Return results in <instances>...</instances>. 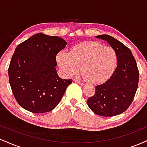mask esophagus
I'll use <instances>...</instances> for the list:
<instances>
[{"label":"esophagus","mask_w":147,"mask_h":147,"mask_svg":"<svg viewBox=\"0 0 147 147\" xmlns=\"http://www.w3.org/2000/svg\"><path fill=\"white\" fill-rule=\"evenodd\" d=\"M75 82H76V83H77L78 84H79V85H82V86H84V83H82V82H81L79 80H77V79H76Z\"/></svg>","instance_id":"obj_1"}]
</instances>
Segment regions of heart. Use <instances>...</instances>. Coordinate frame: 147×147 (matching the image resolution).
<instances>
[{
    "mask_svg": "<svg viewBox=\"0 0 147 147\" xmlns=\"http://www.w3.org/2000/svg\"><path fill=\"white\" fill-rule=\"evenodd\" d=\"M57 62L65 75L71 77L81 72L92 84L104 82L111 77L117 63L113 48L98 41H84L70 49V53L59 52Z\"/></svg>",
    "mask_w": 147,
    "mask_h": 147,
    "instance_id": "obj_1",
    "label": "heart"
}]
</instances>
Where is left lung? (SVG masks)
Wrapping results in <instances>:
<instances>
[{
  "label": "left lung",
  "mask_w": 147,
  "mask_h": 147,
  "mask_svg": "<svg viewBox=\"0 0 147 147\" xmlns=\"http://www.w3.org/2000/svg\"><path fill=\"white\" fill-rule=\"evenodd\" d=\"M96 37L106 41L114 49L117 65L109 80L96 86L95 95L87 100L88 106L98 115L112 117L124 113L132 103L138 86L139 70L126 45L108 34Z\"/></svg>",
  "instance_id": "obj_1"
}]
</instances>
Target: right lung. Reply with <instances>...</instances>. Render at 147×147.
<instances>
[{
  "label": "right lung",
  "instance_id": "1",
  "mask_svg": "<svg viewBox=\"0 0 147 147\" xmlns=\"http://www.w3.org/2000/svg\"><path fill=\"white\" fill-rule=\"evenodd\" d=\"M66 41L41 33L16 47L9 68V82L16 102L25 110L43 113L60 102L72 79L57 75L56 56Z\"/></svg>",
  "mask_w": 147,
  "mask_h": 147
}]
</instances>
